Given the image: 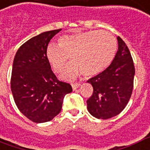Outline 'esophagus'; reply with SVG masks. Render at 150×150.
Returning <instances> with one entry per match:
<instances>
[{
	"mask_svg": "<svg viewBox=\"0 0 150 150\" xmlns=\"http://www.w3.org/2000/svg\"><path fill=\"white\" fill-rule=\"evenodd\" d=\"M80 86H81V83H75V84H72L71 85L72 89L74 90V91L77 89V88H79Z\"/></svg>",
	"mask_w": 150,
	"mask_h": 150,
	"instance_id": "obj_1",
	"label": "esophagus"
}]
</instances>
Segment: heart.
Listing matches in <instances>:
<instances>
[{"label":"heart","mask_w":150,"mask_h":150,"mask_svg":"<svg viewBox=\"0 0 150 150\" xmlns=\"http://www.w3.org/2000/svg\"><path fill=\"white\" fill-rule=\"evenodd\" d=\"M117 51V40L107 32L89 31L72 35H64L59 39V45L49 44L46 48V58L57 73L64 71L69 56L72 63L62 75V78L71 80L82 73L93 76L110 66Z\"/></svg>","instance_id":"b5f03b06"}]
</instances>
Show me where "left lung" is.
<instances>
[{"instance_id":"left-lung-1","label":"left lung","mask_w":150,"mask_h":150,"mask_svg":"<svg viewBox=\"0 0 150 150\" xmlns=\"http://www.w3.org/2000/svg\"><path fill=\"white\" fill-rule=\"evenodd\" d=\"M118 47L107 68L90 79L93 94L86 101L87 110L98 119H108L122 111L131 97L135 74L134 62L126 43L117 36Z\"/></svg>"}]
</instances>
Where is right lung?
Returning a JSON list of instances; mask_svg holds the SVG:
<instances>
[{"mask_svg": "<svg viewBox=\"0 0 150 150\" xmlns=\"http://www.w3.org/2000/svg\"><path fill=\"white\" fill-rule=\"evenodd\" d=\"M61 29L44 32L26 41L13 59L11 91L17 108L33 122L52 120L60 112L71 86L54 75L46 58L50 40Z\"/></svg>", "mask_w": 150, "mask_h": 150, "instance_id": "1", "label": "right lung"}]
</instances>
